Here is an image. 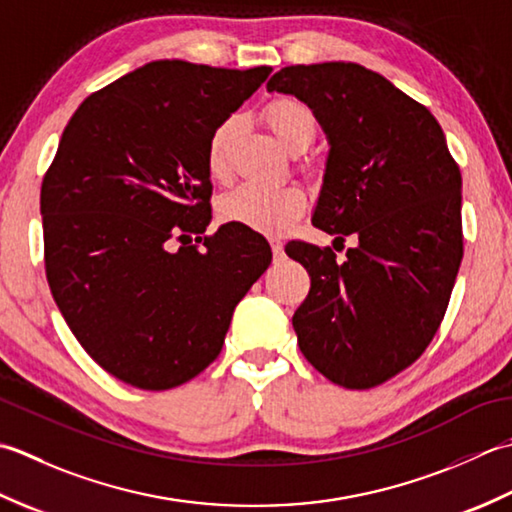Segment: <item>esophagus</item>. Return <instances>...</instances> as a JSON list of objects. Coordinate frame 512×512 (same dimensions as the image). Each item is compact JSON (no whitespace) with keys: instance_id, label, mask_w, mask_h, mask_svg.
Segmentation results:
<instances>
[{"instance_id":"obj_1","label":"esophagus","mask_w":512,"mask_h":512,"mask_svg":"<svg viewBox=\"0 0 512 512\" xmlns=\"http://www.w3.org/2000/svg\"><path fill=\"white\" fill-rule=\"evenodd\" d=\"M271 252H274L276 258H283V243L278 241V238H271Z\"/></svg>"}]
</instances>
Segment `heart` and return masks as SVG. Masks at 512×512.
Listing matches in <instances>:
<instances>
[{"label":"heart","instance_id":"1","mask_svg":"<svg viewBox=\"0 0 512 512\" xmlns=\"http://www.w3.org/2000/svg\"><path fill=\"white\" fill-rule=\"evenodd\" d=\"M263 117L269 130L274 132V137L289 152H302L316 139V114L300 99L278 97L269 101ZM236 128L238 121L234 117H227L216 125L210 141H207L205 165L207 174L214 181L227 179V150L234 139ZM305 205L307 198L296 185L245 183L221 198L218 212H221V218L227 223L245 225L263 234H280L296 221L302 210H305Z\"/></svg>","mask_w":512,"mask_h":512}]
</instances>
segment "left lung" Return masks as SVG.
Returning a JSON list of instances; mask_svg holds the SVG:
<instances>
[{"label": "left lung", "mask_w": 512, "mask_h": 512, "mask_svg": "<svg viewBox=\"0 0 512 512\" xmlns=\"http://www.w3.org/2000/svg\"><path fill=\"white\" fill-rule=\"evenodd\" d=\"M269 92L296 95L329 137L318 229L344 243H287L311 287L294 329L311 367L373 389L422 356L440 329L464 256L462 174L433 114L360 64L287 66ZM333 243V247H336Z\"/></svg>", "instance_id": "8db88e82"}]
</instances>
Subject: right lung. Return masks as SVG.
I'll return each instance as SVG.
<instances>
[{"instance_id": "add662e5", "label": "right lung", "mask_w": 512, "mask_h": 512, "mask_svg": "<svg viewBox=\"0 0 512 512\" xmlns=\"http://www.w3.org/2000/svg\"><path fill=\"white\" fill-rule=\"evenodd\" d=\"M269 72L150 61L83 99L61 134L41 183L46 278L81 347L130 387L207 369L271 263L245 225L205 234L207 141Z\"/></svg>"}]
</instances>
